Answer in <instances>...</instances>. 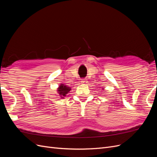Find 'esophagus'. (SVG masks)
I'll return each mask as SVG.
<instances>
[{"instance_id":"obj_1","label":"esophagus","mask_w":157,"mask_h":157,"mask_svg":"<svg viewBox=\"0 0 157 157\" xmlns=\"http://www.w3.org/2000/svg\"><path fill=\"white\" fill-rule=\"evenodd\" d=\"M87 80H86V79H82L81 80V83L82 84H86V83H87Z\"/></svg>"}]
</instances>
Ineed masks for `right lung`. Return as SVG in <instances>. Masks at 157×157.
Instances as JSON below:
<instances>
[{
    "instance_id": "right-lung-1",
    "label": "right lung",
    "mask_w": 157,
    "mask_h": 157,
    "mask_svg": "<svg viewBox=\"0 0 157 157\" xmlns=\"http://www.w3.org/2000/svg\"><path fill=\"white\" fill-rule=\"evenodd\" d=\"M70 90H71L70 87H67L66 85L61 84L58 90V92L61 98H64L67 96V94L70 92Z\"/></svg>"
}]
</instances>
